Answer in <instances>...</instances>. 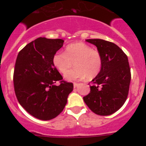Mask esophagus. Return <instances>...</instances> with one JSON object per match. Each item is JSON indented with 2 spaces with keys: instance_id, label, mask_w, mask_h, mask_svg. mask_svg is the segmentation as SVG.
<instances>
[{
  "instance_id": "34e87169",
  "label": "esophagus",
  "mask_w": 146,
  "mask_h": 146,
  "mask_svg": "<svg viewBox=\"0 0 146 146\" xmlns=\"http://www.w3.org/2000/svg\"><path fill=\"white\" fill-rule=\"evenodd\" d=\"M78 85H79V83H77V82H73V86H74V88L77 87Z\"/></svg>"
}]
</instances>
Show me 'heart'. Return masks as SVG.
<instances>
[{"label": "heart", "mask_w": 146, "mask_h": 146, "mask_svg": "<svg viewBox=\"0 0 146 146\" xmlns=\"http://www.w3.org/2000/svg\"><path fill=\"white\" fill-rule=\"evenodd\" d=\"M53 64L62 74H66L74 64L75 68L65 76L68 80L84 79L91 80L101 72L102 58L100 53L82 42L67 45L65 52H57L53 57Z\"/></svg>", "instance_id": "heart-1"}]
</instances>
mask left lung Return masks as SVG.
Returning <instances> with one entry per match:
<instances>
[{"instance_id": "obj_1", "label": "left lung", "mask_w": 146, "mask_h": 146, "mask_svg": "<svg viewBox=\"0 0 146 146\" xmlns=\"http://www.w3.org/2000/svg\"><path fill=\"white\" fill-rule=\"evenodd\" d=\"M86 41L97 47L102 56V67L92 80L90 93L83 100L98 115H111L123 105L128 96L131 80L128 58L114 43L102 39Z\"/></svg>"}]
</instances>
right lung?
<instances>
[{
	"label": "right lung",
	"mask_w": 146,
	"mask_h": 146,
	"mask_svg": "<svg viewBox=\"0 0 146 146\" xmlns=\"http://www.w3.org/2000/svg\"><path fill=\"white\" fill-rule=\"evenodd\" d=\"M64 40L38 38L17 55L13 73L17 98L31 115L42 120L58 116L67 102L73 84L63 80L53 64V57ZM59 82L60 84H55Z\"/></svg>",
	"instance_id": "right-lung-1"
}]
</instances>
